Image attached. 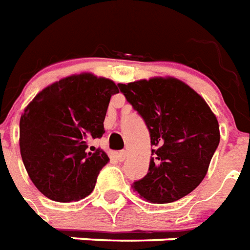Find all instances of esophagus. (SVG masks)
Listing matches in <instances>:
<instances>
[{
	"mask_svg": "<svg viewBox=\"0 0 250 250\" xmlns=\"http://www.w3.org/2000/svg\"><path fill=\"white\" fill-rule=\"evenodd\" d=\"M127 157V151H125V150H123V151H120V153L117 154V159L120 161V162H123V161H125Z\"/></svg>",
	"mask_w": 250,
	"mask_h": 250,
	"instance_id": "esophagus-1",
	"label": "esophagus"
}]
</instances>
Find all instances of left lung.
Returning <instances> with one entry per match:
<instances>
[{"label": "left lung", "mask_w": 250, "mask_h": 250, "mask_svg": "<svg viewBox=\"0 0 250 250\" xmlns=\"http://www.w3.org/2000/svg\"><path fill=\"white\" fill-rule=\"evenodd\" d=\"M145 120L151 149L149 172L133 189L150 203H171L194 191L207 174L220 130L198 92L172 76L118 84Z\"/></svg>", "instance_id": "1"}]
</instances>
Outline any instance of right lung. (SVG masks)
Here are the masks:
<instances>
[{"mask_svg": "<svg viewBox=\"0 0 250 250\" xmlns=\"http://www.w3.org/2000/svg\"><path fill=\"white\" fill-rule=\"evenodd\" d=\"M116 83L91 72L75 74L43 88L20 121L21 157L34 186L55 202L91 194L109 158L91 147L105 133L104 120Z\"/></svg>", "mask_w": 250, "mask_h": 250, "instance_id": "obj_1", "label": "right lung"}]
</instances>
